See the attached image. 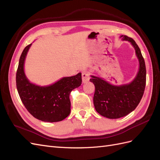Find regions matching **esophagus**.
I'll use <instances>...</instances> for the list:
<instances>
[{
	"instance_id": "esophagus-1",
	"label": "esophagus",
	"mask_w": 160,
	"mask_h": 160,
	"mask_svg": "<svg viewBox=\"0 0 160 160\" xmlns=\"http://www.w3.org/2000/svg\"><path fill=\"white\" fill-rule=\"evenodd\" d=\"M89 80V74L88 72H82V81L83 83H87Z\"/></svg>"
}]
</instances>
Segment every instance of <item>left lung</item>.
Here are the masks:
<instances>
[{"label":"left lung","instance_id":"obj_1","mask_svg":"<svg viewBox=\"0 0 160 160\" xmlns=\"http://www.w3.org/2000/svg\"><path fill=\"white\" fill-rule=\"evenodd\" d=\"M122 41L131 43L139 61V70L129 83L115 85L101 77L91 75L90 81L95 85L93 104L97 112L109 119L126 116L136 108L146 88V69L143 57L138 45L133 38L121 35Z\"/></svg>","mask_w":160,"mask_h":160}]
</instances>
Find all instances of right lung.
Instances as JSON below:
<instances>
[{
  "label": "right lung",
  "mask_w": 160,
  "mask_h": 160,
  "mask_svg": "<svg viewBox=\"0 0 160 160\" xmlns=\"http://www.w3.org/2000/svg\"><path fill=\"white\" fill-rule=\"evenodd\" d=\"M32 44L24 49L19 59L16 75L17 88L22 103L34 118L45 122H57L71 112L69 95L81 85V73L64 77L49 85L34 84L27 77L24 65Z\"/></svg>",
  "instance_id": "obj_1"
}]
</instances>
